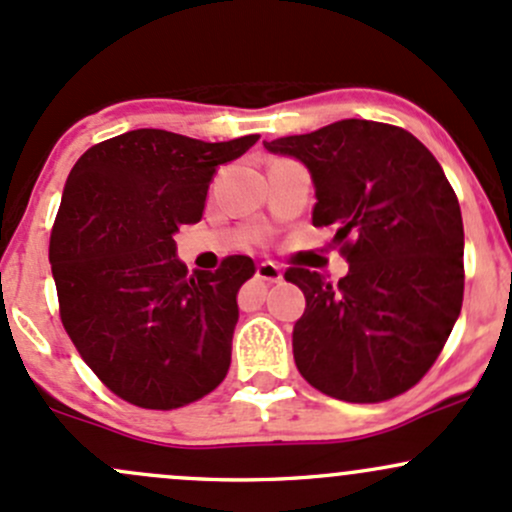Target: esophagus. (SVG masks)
I'll return each instance as SVG.
<instances>
[{"mask_svg":"<svg viewBox=\"0 0 512 512\" xmlns=\"http://www.w3.org/2000/svg\"><path fill=\"white\" fill-rule=\"evenodd\" d=\"M256 276L266 280V283H278V280L283 278V271H280V266H276L273 261H263L256 266Z\"/></svg>","mask_w":512,"mask_h":512,"instance_id":"34e87169","label":"esophagus"}]
</instances>
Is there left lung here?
Returning <instances> with one entry per match:
<instances>
[{
	"label": "left lung",
	"instance_id": "1",
	"mask_svg": "<svg viewBox=\"0 0 512 512\" xmlns=\"http://www.w3.org/2000/svg\"><path fill=\"white\" fill-rule=\"evenodd\" d=\"M263 146L310 168L312 224L337 229L332 241L349 261L339 283L285 271L307 300L295 366L346 403L405 393L442 354L464 300V224L442 166L410 131L366 119Z\"/></svg>",
	"mask_w": 512,
	"mask_h": 512
}]
</instances>
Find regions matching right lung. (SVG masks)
<instances>
[{"instance_id": "obj_1", "label": "right lung", "mask_w": 512, "mask_h": 512, "mask_svg": "<svg viewBox=\"0 0 512 512\" xmlns=\"http://www.w3.org/2000/svg\"><path fill=\"white\" fill-rule=\"evenodd\" d=\"M256 141L136 129L87 148L70 170L48 246L60 322L95 376L136 408H183L227 376L236 295L256 266L227 256L190 276L173 234L200 222L212 175Z\"/></svg>"}]
</instances>
